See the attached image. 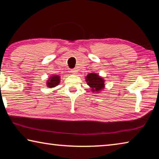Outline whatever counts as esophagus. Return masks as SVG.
<instances>
[{
    "mask_svg": "<svg viewBox=\"0 0 159 159\" xmlns=\"http://www.w3.org/2000/svg\"><path fill=\"white\" fill-rule=\"evenodd\" d=\"M77 71H78L77 69H75L71 70V74H77Z\"/></svg>",
    "mask_w": 159,
    "mask_h": 159,
    "instance_id": "34e87169",
    "label": "esophagus"
}]
</instances>
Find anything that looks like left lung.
Returning <instances> with one entry per match:
<instances>
[{
  "label": "left lung",
  "mask_w": 159,
  "mask_h": 159,
  "mask_svg": "<svg viewBox=\"0 0 159 159\" xmlns=\"http://www.w3.org/2000/svg\"><path fill=\"white\" fill-rule=\"evenodd\" d=\"M85 79L93 92L99 93L104 88V80L97 74L91 73L88 74Z\"/></svg>",
  "instance_id": "left-lung-1"
}]
</instances>
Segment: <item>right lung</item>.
I'll list each match as a JSON object with an SVG mask.
<instances>
[{"label": "right lung", "mask_w": 159, "mask_h": 159, "mask_svg": "<svg viewBox=\"0 0 159 159\" xmlns=\"http://www.w3.org/2000/svg\"><path fill=\"white\" fill-rule=\"evenodd\" d=\"M60 82V78L59 76H52L48 80L47 85L48 88H54Z\"/></svg>", "instance_id": "right-lung-1"}]
</instances>
